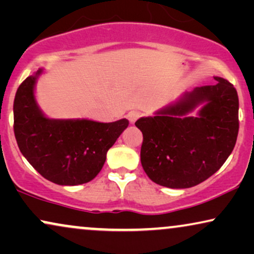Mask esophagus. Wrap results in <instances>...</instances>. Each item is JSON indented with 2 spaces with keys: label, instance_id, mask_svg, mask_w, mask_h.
<instances>
[{
  "label": "esophagus",
  "instance_id": "34e87169",
  "mask_svg": "<svg viewBox=\"0 0 254 254\" xmlns=\"http://www.w3.org/2000/svg\"><path fill=\"white\" fill-rule=\"evenodd\" d=\"M139 117H140V113L137 110H132L127 114V118H129L130 123H134V122H136Z\"/></svg>",
  "mask_w": 254,
  "mask_h": 254
}]
</instances>
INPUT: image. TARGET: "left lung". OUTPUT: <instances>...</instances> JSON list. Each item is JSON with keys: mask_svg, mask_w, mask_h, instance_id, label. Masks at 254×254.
Wrapping results in <instances>:
<instances>
[{"mask_svg": "<svg viewBox=\"0 0 254 254\" xmlns=\"http://www.w3.org/2000/svg\"><path fill=\"white\" fill-rule=\"evenodd\" d=\"M215 80L212 86L186 93L157 116L134 123L143 133L141 166L155 184L194 187L215 174L231 154L239 130L238 94L228 80ZM201 103L205 106L198 116L188 117Z\"/></svg>", "mask_w": 254, "mask_h": 254, "instance_id": "left-lung-1", "label": "left lung"}]
</instances>
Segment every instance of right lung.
Returning a JSON list of instances; mask_svg holds the SVG:
<instances>
[{
  "label": "right lung",
  "mask_w": 254,
  "mask_h": 254,
  "mask_svg": "<svg viewBox=\"0 0 254 254\" xmlns=\"http://www.w3.org/2000/svg\"><path fill=\"white\" fill-rule=\"evenodd\" d=\"M35 75L19 84L13 101V132L31 166L51 182L76 186L92 181L102 170L107 152L129 121L50 120L37 106Z\"/></svg>",
  "instance_id": "right-lung-1"
}]
</instances>
